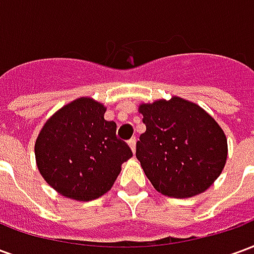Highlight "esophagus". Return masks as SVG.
Wrapping results in <instances>:
<instances>
[{
    "instance_id": "34e87169",
    "label": "esophagus",
    "mask_w": 254,
    "mask_h": 254,
    "mask_svg": "<svg viewBox=\"0 0 254 254\" xmlns=\"http://www.w3.org/2000/svg\"><path fill=\"white\" fill-rule=\"evenodd\" d=\"M127 144H129V147L132 148L133 152H136V138H134V137L130 138V140L127 141Z\"/></svg>"
}]
</instances>
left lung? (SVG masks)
Listing matches in <instances>:
<instances>
[{
    "instance_id": "left-lung-1",
    "label": "left lung",
    "mask_w": 254,
    "mask_h": 254,
    "mask_svg": "<svg viewBox=\"0 0 254 254\" xmlns=\"http://www.w3.org/2000/svg\"><path fill=\"white\" fill-rule=\"evenodd\" d=\"M147 130L136 156L156 190L185 198L200 194L220 176L227 159V138L212 117L178 96L138 107Z\"/></svg>"
}]
</instances>
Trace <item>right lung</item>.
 Wrapping results in <instances>:
<instances>
[{"label": "right lung", "instance_id": "right-lung-1", "mask_svg": "<svg viewBox=\"0 0 254 254\" xmlns=\"http://www.w3.org/2000/svg\"><path fill=\"white\" fill-rule=\"evenodd\" d=\"M106 107L78 98L53 114L35 143L39 173L56 190L73 200L89 201L109 191L132 158V149L117 138V124L105 120Z\"/></svg>", "mask_w": 254, "mask_h": 254}]
</instances>
